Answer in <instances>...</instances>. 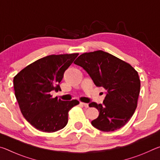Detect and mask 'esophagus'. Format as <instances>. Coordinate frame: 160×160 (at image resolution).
<instances>
[{
    "label": "esophagus",
    "instance_id": "1",
    "mask_svg": "<svg viewBox=\"0 0 160 160\" xmlns=\"http://www.w3.org/2000/svg\"><path fill=\"white\" fill-rule=\"evenodd\" d=\"M80 104L82 105V106L85 107V108H88L89 107V105L88 104H87V103H83V102H80Z\"/></svg>",
    "mask_w": 160,
    "mask_h": 160
}]
</instances>
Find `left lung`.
<instances>
[{"instance_id": "1", "label": "left lung", "mask_w": 160, "mask_h": 160, "mask_svg": "<svg viewBox=\"0 0 160 160\" xmlns=\"http://www.w3.org/2000/svg\"><path fill=\"white\" fill-rule=\"evenodd\" d=\"M90 75L97 87L107 90L103 104L92 102L99 114L91 123L102 131L121 128L128 122L137 107L140 80L129 63L101 50L81 54L74 61Z\"/></svg>"}]
</instances>
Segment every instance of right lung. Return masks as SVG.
<instances>
[{"label":"right lung","mask_w":160,"mask_h":160,"mask_svg":"<svg viewBox=\"0 0 160 160\" xmlns=\"http://www.w3.org/2000/svg\"><path fill=\"white\" fill-rule=\"evenodd\" d=\"M78 53L50 55L29 64L13 79L15 95L25 118L40 131L53 132L63 128L68 112L78 100L52 98L50 92L61 91L64 72Z\"/></svg>","instance_id":"right-lung-1"}]
</instances>
